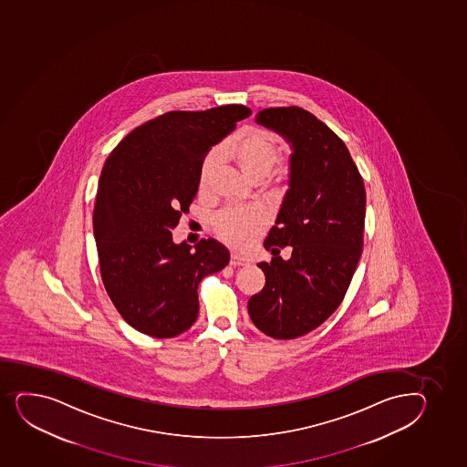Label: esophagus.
<instances>
[{"label":"esophagus","mask_w":467,"mask_h":467,"mask_svg":"<svg viewBox=\"0 0 467 467\" xmlns=\"http://www.w3.org/2000/svg\"><path fill=\"white\" fill-rule=\"evenodd\" d=\"M230 264L233 266H246L250 265V261L246 257L237 256V254H231Z\"/></svg>","instance_id":"34e87169"}]
</instances>
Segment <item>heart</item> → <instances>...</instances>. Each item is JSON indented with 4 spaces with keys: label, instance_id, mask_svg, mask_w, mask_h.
Returning <instances> with one entry per match:
<instances>
[{
    "label": "heart",
    "instance_id": "obj_1",
    "mask_svg": "<svg viewBox=\"0 0 467 467\" xmlns=\"http://www.w3.org/2000/svg\"><path fill=\"white\" fill-rule=\"evenodd\" d=\"M221 154L236 163L251 182H261L270 176L281 156V146L276 137L262 128H248L225 141L221 146ZM217 154L210 152L202 161L199 172V186L206 190L216 172ZM214 231L222 241L234 248H246L262 231L265 230V213L257 208L246 210H225L214 217Z\"/></svg>",
    "mask_w": 467,
    "mask_h": 467
}]
</instances>
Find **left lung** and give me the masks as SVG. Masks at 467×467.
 <instances>
[{"label": "left lung", "mask_w": 467, "mask_h": 467, "mask_svg": "<svg viewBox=\"0 0 467 467\" xmlns=\"http://www.w3.org/2000/svg\"><path fill=\"white\" fill-rule=\"evenodd\" d=\"M259 125L291 145L290 181L257 266L265 286L248 301L253 324L275 339L321 326L346 296L362 253L366 190L346 143L308 110L266 108ZM292 246L284 262L278 248Z\"/></svg>", "instance_id": "obj_1"}]
</instances>
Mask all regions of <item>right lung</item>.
Listing matches in <instances>:
<instances>
[{
    "instance_id": "obj_1",
    "label": "right lung",
    "mask_w": 467,
    "mask_h": 467,
    "mask_svg": "<svg viewBox=\"0 0 467 467\" xmlns=\"http://www.w3.org/2000/svg\"><path fill=\"white\" fill-rule=\"evenodd\" d=\"M250 114L242 105L171 110L130 130L105 161L92 216L101 281L136 330L154 337L188 330L199 315V282L228 265L219 242L192 248L174 244L171 231L196 197L211 146Z\"/></svg>"
}]
</instances>
